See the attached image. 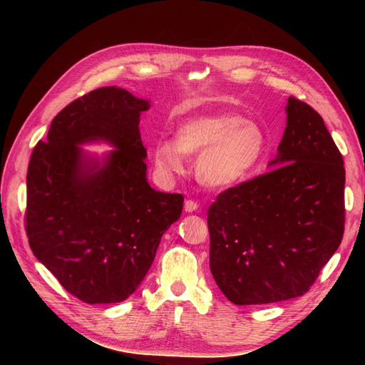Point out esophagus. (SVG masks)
Returning <instances> with one entry per match:
<instances>
[{
    "mask_svg": "<svg viewBox=\"0 0 365 365\" xmlns=\"http://www.w3.org/2000/svg\"><path fill=\"white\" fill-rule=\"evenodd\" d=\"M197 208H198V202L197 201H194V200H186L185 201V212L192 213V212H195Z\"/></svg>",
    "mask_w": 365,
    "mask_h": 365,
    "instance_id": "obj_1",
    "label": "esophagus"
}]
</instances>
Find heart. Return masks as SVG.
I'll return each instance as SVG.
<instances>
[{
    "instance_id": "b5f03b06",
    "label": "heart",
    "mask_w": 365,
    "mask_h": 365,
    "mask_svg": "<svg viewBox=\"0 0 365 365\" xmlns=\"http://www.w3.org/2000/svg\"><path fill=\"white\" fill-rule=\"evenodd\" d=\"M266 150L262 127L238 113L190 118L176 130V140L153 148V164L165 176L182 175L186 155L196 157L197 179L207 187H231L252 175Z\"/></svg>"
}]
</instances>
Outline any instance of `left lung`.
<instances>
[{"mask_svg":"<svg viewBox=\"0 0 365 365\" xmlns=\"http://www.w3.org/2000/svg\"><path fill=\"white\" fill-rule=\"evenodd\" d=\"M272 168L208 207L210 269L235 304L308 293L344 231V167L321 115L293 96Z\"/></svg>","mask_w":365,"mask_h":365,"instance_id":"1","label":"left lung"}]
</instances>
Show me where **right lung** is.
<instances>
[{
    "label": "right lung",
    "instance_id": "right-lung-1",
    "mask_svg": "<svg viewBox=\"0 0 365 365\" xmlns=\"http://www.w3.org/2000/svg\"><path fill=\"white\" fill-rule=\"evenodd\" d=\"M149 102L117 87L93 90L51 121L28 165L25 229L35 257L84 303H118L134 293L163 234L183 208L182 194L146 180L139 117ZM118 148L91 165L78 144Z\"/></svg>",
    "mask_w": 365,
    "mask_h": 365
}]
</instances>
